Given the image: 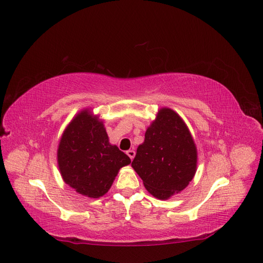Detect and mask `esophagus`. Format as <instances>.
<instances>
[{
  "label": "esophagus",
  "mask_w": 263,
  "mask_h": 263,
  "mask_svg": "<svg viewBox=\"0 0 263 263\" xmlns=\"http://www.w3.org/2000/svg\"><path fill=\"white\" fill-rule=\"evenodd\" d=\"M126 154H127V156H128V157L132 159V160L134 159L135 155H136V153H135V150H133V149H132V150H127Z\"/></svg>",
  "instance_id": "obj_1"
}]
</instances>
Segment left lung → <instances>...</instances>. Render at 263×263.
I'll list each match as a JSON object with an SVG mask.
<instances>
[{"label": "left lung", "instance_id": "left-lung-1", "mask_svg": "<svg viewBox=\"0 0 263 263\" xmlns=\"http://www.w3.org/2000/svg\"><path fill=\"white\" fill-rule=\"evenodd\" d=\"M196 160V147L186 125L172 109L162 108L138 146L132 166L150 194L166 200L193 179Z\"/></svg>", "mask_w": 263, "mask_h": 263}]
</instances>
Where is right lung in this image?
<instances>
[{
	"mask_svg": "<svg viewBox=\"0 0 263 263\" xmlns=\"http://www.w3.org/2000/svg\"><path fill=\"white\" fill-rule=\"evenodd\" d=\"M57 156L63 181L78 193L93 198L104 195L118 170L132 162L109 144L104 125L87 110L78 114L67 127Z\"/></svg>",
	"mask_w": 263,
	"mask_h": 263,
	"instance_id": "1",
	"label": "right lung"
}]
</instances>
